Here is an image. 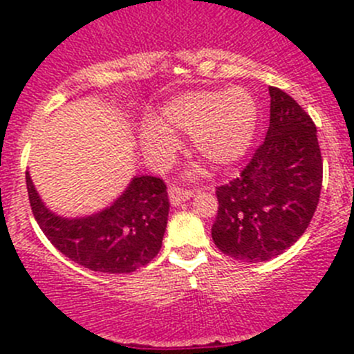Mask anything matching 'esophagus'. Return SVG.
<instances>
[{
    "label": "esophagus",
    "instance_id": "esophagus-1",
    "mask_svg": "<svg viewBox=\"0 0 354 354\" xmlns=\"http://www.w3.org/2000/svg\"><path fill=\"white\" fill-rule=\"evenodd\" d=\"M192 195H194V192L190 190H183V188H178V187H171L169 188V202L173 207H178L180 203L187 202V200H190Z\"/></svg>",
    "mask_w": 354,
    "mask_h": 354
}]
</instances>
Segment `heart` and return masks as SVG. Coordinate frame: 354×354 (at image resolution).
Instances as JSON below:
<instances>
[{
  "mask_svg": "<svg viewBox=\"0 0 354 354\" xmlns=\"http://www.w3.org/2000/svg\"><path fill=\"white\" fill-rule=\"evenodd\" d=\"M259 127V106L243 87L190 91L164 102L159 120L147 118L140 144L156 160H167L178 149L176 131L192 133L194 151L214 167H230L246 156Z\"/></svg>",
  "mask_w": 354,
  "mask_h": 354,
  "instance_id": "1",
  "label": "heart"
}]
</instances>
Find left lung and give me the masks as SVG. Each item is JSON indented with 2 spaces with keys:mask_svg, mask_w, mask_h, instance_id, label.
Segmentation results:
<instances>
[{
  "mask_svg": "<svg viewBox=\"0 0 354 354\" xmlns=\"http://www.w3.org/2000/svg\"><path fill=\"white\" fill-rule=\"evenodd\" d=\"M266 140L240 178L216 190L217 248L241 262H266L295 245L308 227L322 188L317 127L281 88L269 87Z\"/></svg>",
  "mask_w": 354,
  "mask_h": 354,
  "instance_id": "8db88e82",
  "label": "left lung"
}]
</instances>
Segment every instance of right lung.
Returning <instances> with one entry per match:
<instances>
[{
	"instance_id": "right-lung-1",
	"label": "right lung",
	"mask_w": 354,
	"mask_h": 354,
	"mask_svg": "<svg viewBox=\"0 0 354 354\" xmlns=\"http://www.w3.org/2000/svg\"><path fill=\"white\" fill-rule=\"evenodd\" d=\"M25 180L39 227L78 266L95 272L130 274L159 253L169 214L166 185L159 178L133 176L111 205L82 217L53 212L39 197L28 171Z\"/></svg>"
}]
</instances>
